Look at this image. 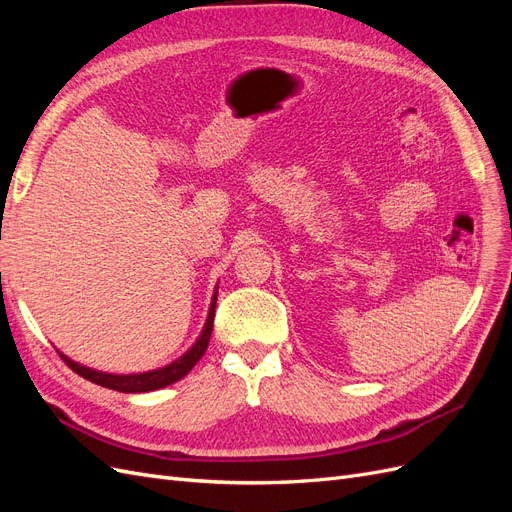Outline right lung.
<instances>
[{
    "instance_id": "right-lung-1",
    "label": "right lung",
    "mask_w": 512,
    "mask_h": 512,
    "mask_svg": "<svg viewBox=\"0 0 512 512\" xmlns=\"http://www.w3.org/2000/svg\"><path fill=\"white\" fill-rule=\"evenodd\" d=\"M209 337H211V327L207 331L200 333V337L196 339V344L185 352L183 356H179L177 361L168 363L160 369L147 371V374H130V376H115V374H98V371H89L85 367H79L76 363H72V367H76L79 374L87 376L89 380H94L102 386H108L113 391H121V393H147V391H158L164 389L168 384H175L177 380H181L183 376H188L192 367L198 363L200 356L205 354L207 346H209Z\"/></svg>"
}]
</instances>
